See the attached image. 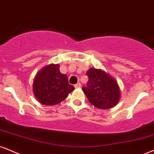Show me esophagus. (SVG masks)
<instances>
[{
  "label": "esophagus",
  "instance_id": "1",
  "mask_svg": "<svg viewBox=\"0 0 154 154\" xmlns=\"http://www.w3.org/2000/svg\"><path fill=\"white\" fill-rule=\"evenodd\" d=\"M75 88H81V84L80 83H77V84H76L75 85Z\"/></svg>",
  "mask_w": 154,
  "mask_h": 154
}]
</instances>
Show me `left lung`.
<instances>
[{
    "label": "left lung",
    "mask_w": 154,
    "mask_h": 154,
    "mask_svg": "<svg viewBox=\"0 0 154 154\" xmlns=\"http://www.w3.org/2000/svg\"><path fill=\"white\" fill-rule=\"evenodd\" d=\"M89 80L82 90L92 105L99 109H110L120 100V90L113 77L102 69L90 68L87 72Z\"/></svg>",
    "instance_id": "left-lung-1"
}]
</instances>
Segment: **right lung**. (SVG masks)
Wrapping results in <instances>:
<instances>
[{"instance_id": "obj_1", "label": "right lung", "mask_w": 154, "mask_h": 154, "mask_svg": "<svg viewBox=\"0 0 154 154\" xmlns=\"http://www.w3.org/2000/svg\"><path fill=\"white\" fill-rule=\"evenodd\" d=\"M68 77L59 71V64H51L37 72L33 83V92L40 103L54 105L61 103L74 90Z\"/></svg>"}]
</instances>
